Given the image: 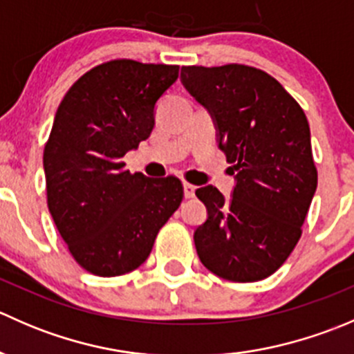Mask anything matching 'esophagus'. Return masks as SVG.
Masks as SVG:
<instances>
[{
    "mask_svg": "<svg viewBox=\"0 0 354 354\" xmlns=\"http://www.w3.org/2000/svg\"><path fill=\"white\" fill-rule=\"evenodd\" d=\"M183 188H185V198H194L195 197V190H197V187H195V185L185 181Z\"/></svg>",
    "mask_w": 354,
    "mask_h": 354,
    "instance_id": "obj_1",
    "label": "esophagus"
}]
</instances>
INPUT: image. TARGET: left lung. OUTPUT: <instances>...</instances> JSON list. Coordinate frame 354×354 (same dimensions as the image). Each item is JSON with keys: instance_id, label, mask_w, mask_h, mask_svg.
Returning a JSON list of instances; mask_svg holds the SVG:
<instances>
[{"instance_id": "left-lung-1", "label": "left lung", "mask_w": 354, "mask_h": 354, "mask_svg": "<svg viewBox=\"0 0 354 354\" xmlns=\"http://www.w3.org/2000/svg\"><path fill=\"white\" fill-rule=\"evenodd\" d=\"M181 80L214 114L219 149L236 173L230 202L212 185L195 192L209 214L194 234L198 259L233 283L266 279L301 238L317 190L308 120L286 88L255 66H183Z\"/></svg>"}]
</instances>
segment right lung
I'll use <instances>...</instances> for the list:
<instances>
[{
    "instance_id": "add662e5",
    "label": "right lung",
    "mask_w": 354,
    "mask_h": 354,
    "mask_svg": "<svg viewBox=\"0 0 354 354\" xmlns=\"http://www.w3.org/2000/svg\"><path fill=\"white\" fill-rule=\"evenodd\" d=\"M180 66L111 59L82 75L44 145L48 207L75 262L101 277L147 260L183 200L180 178L130 173L123 156L149 138L156 102Z\"/></svg>"
}]
</instances>
